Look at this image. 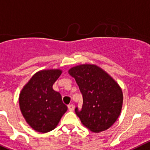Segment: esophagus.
I'll use <instances>...</instances> for the list:
<instances>
[{
  "label": "esophagus",
  "instance_id": "1",
  "mask_svg": "<svg viewBox=\"0 0 150 150\" xmlns=\"http://www.w3.org/2000/svg\"><path fill=\"white\" fill-rule=\"evenodd\" d=\"M68 108L70 111H73L74 110V105H72V104H71V105H69L68 106Z\"/></svg>",
  "mask_w": 150,
  "mask_h": 150
}]
</instances>
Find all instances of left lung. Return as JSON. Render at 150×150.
<instances>
[{"label":"left lung","mask_w":150,"mask_h":150,"mask_svg":"<svg viewBox=\"0 0 150 150\" xmlns=\"http://www.w3.org/2000/svg\"><path fill=\"white\" fill-rule=\"evenodd\" d=\"M82 94V110L75 112L81 122L93 132L110 127L119 118L123 104L122 88L109 74L93 64H82L68 70Z\"/></svg>","instance_id":"left-lung-1"}]
</instances>
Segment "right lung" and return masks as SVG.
<instances>
[{
  "mask_svg": "<svg viewBox=\"0 0 150 150\" xmlns=\"http://www.w3.org/2000/svg\"><path fill=\"white\" fill-rule=\"evenodd\" d=\"M62 72L60 69L38 71L20 93L19 105L23 116L37 132L45 133L53 130L68 110L60 93L52 88Z\"/></svg>",
  "mask_w": 150,
  "mask_h": 150,
  "instance_id": "right-lung-1",
  "label": "right lung"
}]
</instances>
